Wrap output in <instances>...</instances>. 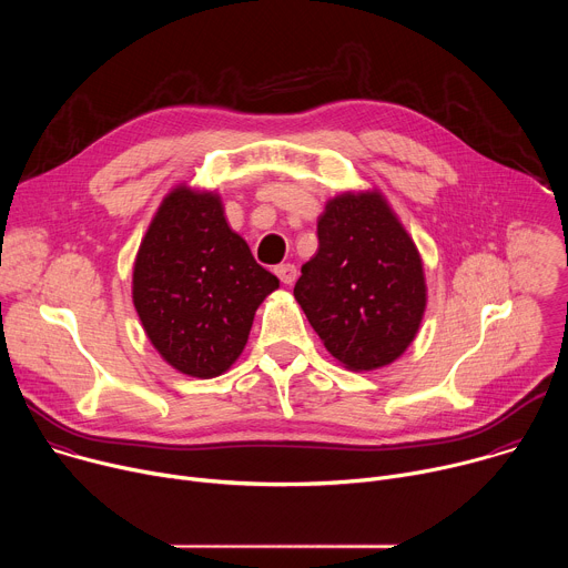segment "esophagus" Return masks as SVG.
Masks as SVG:
<instances>
[{"mask_svg": "<svg viewBox=\"0 0 568 568\" xmlns=\"http://www.w3.org/2000/svg\"><path fill=\"white\" fill-rule=\"evenodd\" d=\"M274 272H276V276L281 278V283H285V285H292V283L296 281V267L290 265V263L278 265Z\"/></svg>", "mask_w": 568, "mask_h": 568, "instance_id": "34e87169", "label": "esophagus"}]
</instances>
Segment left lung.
I'll return each instance as SVG.
<instances>
[{"instance_id": "left-lung-1", "label": "left lung", "mask_w": 568, "mask_h": 568, "mask_svg": "<svg viewBox=\"0 0 568 568\" xmlns=\"http://www.w3.org/2000/svg\"><path fill=\"white\" fill-rule=\"evenodd\" d=\"M318 250L294 298L328 353L351 371L395 362L427 305L420 254L382 193H342L316 222Z\"/></svg>"}]
</instances>
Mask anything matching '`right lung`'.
I'll list each match as a JSON object with an SVG mask.
<instances>
[{"mask_svg": "<svg viewBox=\"0 0 568 568\" xmlns=\"http://www.w3.org/2000/svg\"><path fill=\"white\" fill-rule=\"evenodd\" d=\"M278 287L226 224L220 195L175 186L134 261L132 301L150 344L191 377L222 375L245 348L258 305Z\"/></svg>", "mask_w": 568, "mask_h": 568, "instance_id": "add662e5", "label": "right lung"}]
</instances>
